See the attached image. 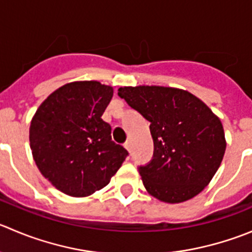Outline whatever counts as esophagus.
<instances>
[{
    "mask_svg": "<svg viewBox=\"0 0 252 252\" xmlns=\"http://www.w3.org/2000/svg\"><path fill=\"white\" fill-rule=\"evenodd\" d=\"M124 148H126V150H128L129 153H130V143H129V141H126V143L124 144Z\"/></svg>",
    "mask_w": 252,
    "mask_h": 252,
    "instance_id": "esophagus-1",
    "label": "esophagus"
}]
</instances>
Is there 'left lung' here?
I'll return each mask as SVG.
<instances>
[{"label": "left lung", "mask_w": 252, "mask_h": 252, "mask_svg": "<svg viewBox=\"0 0 252 252\" xmlns=\"http://www.w3.org/2000/svg\"><path fill=\"white\" fill-rule=\"evenodd\" d=\"M118 96L150 122L154 155L139 166L146 191L166 203H181L203 191L225 153L220 119L180 89L121 87Z\"/></svg>", "instance_id": "obj_1"}]
</instances>
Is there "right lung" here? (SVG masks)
<instances>
[{
  "label": "right lung",
  "instance_id": "add662e5",
  "mask_svg": "<svg viewBox=\"0 0 252 252\" xmlns=\"http://www.w3.org/2000/svg\"><path fill=\"white\" fill-rule=\"evenodd\" d=\"M113 89L97 81L66 84L54 91L32 119L33 158L41 175L59 191L87 197L103 188L128 151L114 143L102 114Z\"/></svg>",
  "mask_w": 252,
  "mask_h": 252
}]
</instances>
